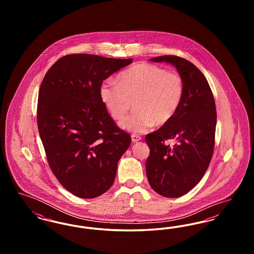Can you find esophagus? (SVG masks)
Masks as SVG:
<instances>
[{
    "instance_id": "obj_1",
    "label": "esophagus",
    "mask_w": 254,
    "mask_h": 254,
    "mask_svg": "<svg viewBox=\"0 0 254 254\" xmlns=\"http://www.w3.org/2000/svg\"><path fill=\"white\" fill-rule=\"evenodd\" d=\"M141 139H142V137L139 136V135H137V134H132V135H131V140H132L133 143H136V142L140 141Z\"/></svg>"
}]
</instances>
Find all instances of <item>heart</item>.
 I'll list each match as a JSON object with an SVG mask.
<instances>
[{
  "label": "heart",
  "instance_id": "b5f03b06",
  "mask_svg": "<svg viewBox=\"0 0 254 254\" xmlns=\"http://www.w3.org/2000/svg\"><path fill=\"white\" fill-rule=\"evenodd\" d=\"M117 82L106 80L100 85V97L115 120L122 119L134 102V111L120 122L123 129L141 133L168 124L181 107L185 83L176 72L148 63L123 71Z\"/></svg>",
  "mask_w": 254,
  "mask_h": 254
}]
</instances>
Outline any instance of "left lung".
Wrapping results in <instances>:
<instances>
[{
	"instance_id": "8db88e82",
	"label": "left lung",
	"mask_w": 254,
	"mask_h": 254,
	"mask_svg": "<svg viewBox=\"0 0 254 254\" xmlns=\"http://www.w3.org/2000/svg\"><path fill=\"white\" fill-rule=\"evenodd\" d=\"M176 67L185 83L181 107L168 124L145 136L150 153L145 171L150 187L158 194L177 198L201 181L214 149L216 107L212 91L192 63L178 56L150 59ZM175 139L174 146L166 143Z\"/></svg>"
}]
</instances>
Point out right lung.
<instances>
[{"label": "right lung", "mask_w": 254, "mask_h": 254, "mask_svg": "<svg viewBox=\"0 0 254 254\" xmlns=\"http://www.w3.org/2000/svg\"><path fill=\"white\" fill-rule=\"evenodd\" d=\"M132 59L70 54L57 61L39 90L37 124L49 167L61 185L91 199L112 186L131 143L100 97V85Z\"/></svg>", "instance_id": "1"}]
</instances>
